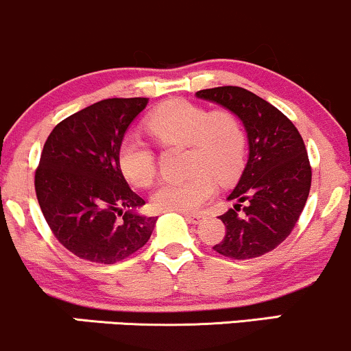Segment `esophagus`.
Returning a JSON list of instances; mask_svg holds the SVG:
<instances>
[{
	"label": "esophagus",
	"instance_id": "34e87169",
	"mask_svg": "<svg viewBox=\"0 0 351 351\" xmlns=\"http://www.w3.org/2000/svg\"><path fill=\"white\" fill-rule=\"evenodd\" d=\"M183 216L193 224H199L201 219H203V215H201V213H183Z\"/></svg>",
	"mask_w": 351,
	"mask_h": 351
}]
</instances>
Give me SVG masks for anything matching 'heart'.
<instances>
[{"label":"heart","mask_w":351,"mask_h":351,"mask_svg":"<svg viewBox=\"0 0 351 351\" xmlns=\"http://www.w3.org/2000/svg\"><path fill=\"white\" fill-rule=\"evenodd\" d=\"M147 130L167 147H188L183 181H165L152 195L156 211H195L215 193V181L229 184L244 167L245 135L231 112H209L204 107L173 100L156 108L147 120ZM123 176L136 188L150 186L156 175L155 153L135 136L119 148Z\"/></svg>","instance_id":"obj_1"}]
</instances>
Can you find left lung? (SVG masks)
<instances>
[{
  "label": "left lung",
  "instance_id": "obj_1",
  "mask_svg": "<svg viewBox=\"0 0 351 351\" xmlns=\"http://www.w3.org/2000/svg\"><path fill=\"white\" fill-rule=\"evenodd\" d=\"M196 97L234 114L247 134L243 175L219 216L226 236L215 251L231 259H252L276 249L295 228L307 203L312 170L304 140L291 120L267 100L243 87H215Z\"/></svg>",
  "mask_w": 351,
  "mask_h": 351
}]
</instances>
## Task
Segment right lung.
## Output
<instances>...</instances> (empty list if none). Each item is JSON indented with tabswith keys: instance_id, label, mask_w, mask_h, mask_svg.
Returning a JSON list of instances; mask_svg holds the SVG:
<instances>
[{
	"instance_id": "add662e5",
	"label": "right lung",
	"mask_w": 351,
	"mask_h": 351,
	"mask_svg": "<svg viewBox=\"0 0 351 351\" xmlns=\"http://www.w3.org/2000/svg\"><path fill=\"white\" fill-rule=\"evenodd\" d=\"M148 99H106L58 123L44 143L34 186L44 219L67 251L114 264L150 239L156 217L140 215L119 148Z\"/></svg>"
}]
</instances>
